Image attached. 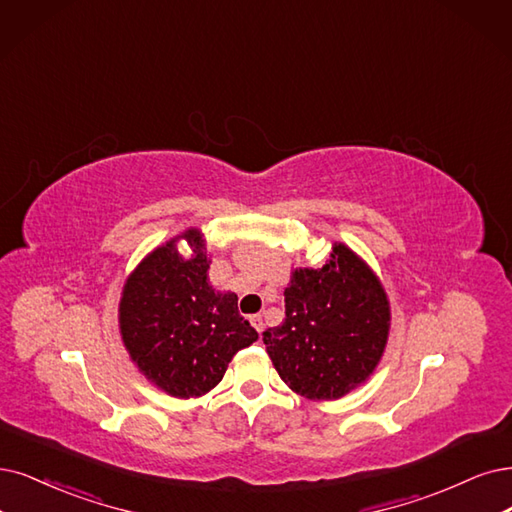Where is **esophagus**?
<instances>
[{
	"label": "esophagus",
	"instance_id": "34e87169",
	"mask_svg": "<svg viewBox=\"0 0 512 512\" xmlns=\"http://www.w3.org/2000/svg\"><path fill=\"white\" fill-rule=\"evenodd\" d=\"M249 320H251V325H253V329H255L257 333L263 331V318H261L259 314H253Z\"/></svg>",
	"mask_w": 512,
	"mask_h": 512
}]
</instances>
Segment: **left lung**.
I'll return each mask as SVG.
<instances>
[{
	"mask_svg": "<svg viewBox=\"0 0 512 512\" xmlns=\"http://www.w3.org/2000/svg\"><path fill=\"white\" fill-rule=\"evenodd\" d=\"M285 323L263 331L278 371L306 399H339L373 373L386 348L390 308L380 280L348 246L323 268H299L285 289Z\"/></svg>",
	"mask_w": 512,
	"mask_h": 512,
	"instance_id": "1",
	"label": "left lung"
}]
</instances>
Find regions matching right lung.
Returning a JSON list of instances; mask_svg holds the SVG:
<instances>
[{
	"mask_svg": "<svg viewBox=\"0 0 512 512\" xmlns=\"http://www.w3.org/2000/svg\"><path fill=\"white\" fill-rule=\"evenodd\" d=\"M147 255L130 274L120 301V331L130 358L164 392L189 399L215 388L232 356L251 346L257 331L238 312L234 293L208 285V259L198 230Z\"/></svg>",
	"mask_w": 512,
	"mask_h": 512,
	"instance_id": "1",
	"label": "right lung"
}]
</instances>
